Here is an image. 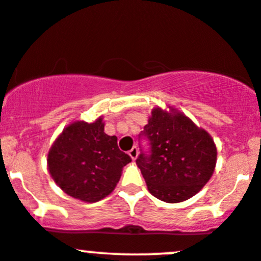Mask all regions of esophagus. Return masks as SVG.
I'll return each mask as SVG.
<instances>
[{
	"mask_svg": "<svg viewBox=\"0 0 261 261\" xmlns=\"http://www.w3.org/2000/svg\"><path fill=\"white\" fill-rule=\"evenodd\" d=\"M128 154H130L131 159L136 160V159H137V154H139V148H137V147H133L130 151H128Z\"/></svg>",
	"mask_w": 261,
	"mask_h": 261,
	"instance_id": "obj_1",
	"label": "esophagus"
}]
</instances>
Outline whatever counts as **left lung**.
I'll return each mask as SVG.
<instances>
[{
    "mask_svg": "<svg viewBox=\"0 0 261 261\" xmlns=\"http://www.w3.org/2000/svg\"><path fill=\"white\" fill-rule=\"evenodd\" d=\"M173 111V110H172ZM148 142L136 163L148 191L167 203H178L202 190L214 172L217 148L210 134L181 113L156 108L139 135Z\"/></svg>",
    "mask_w": 261,
    "mask_h": 261,
    "instance_id": "1",
    "label": "left lung"
}]
</instances>
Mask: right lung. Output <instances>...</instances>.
Wrapping results in <instances>:
<instances>
[{
	"label": "right lung",
	"instance_id": "obj_1",
	"mask_svg": "<svg viewBox=\"0 0 261 261\" xmlns=\"http://www.w3.org/2000/svg\"><path fill=\"white\" fill-rule=\"evenodd\" d=\"M47 161L51 177L65 193L94 203L114 191L131 157L120 151L116 136L104 133L99 117L91 124L76 121L65 127Z\"/></svg>",
	"mask_w": 261,
	"mask_h": 261
}]
</instances>
